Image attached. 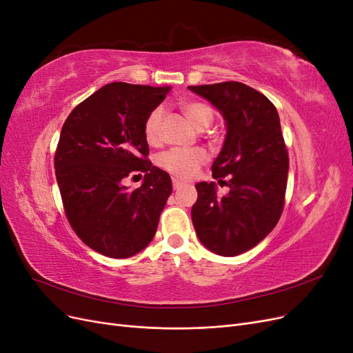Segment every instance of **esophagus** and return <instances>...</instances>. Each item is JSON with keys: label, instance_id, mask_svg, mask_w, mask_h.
I'll return each instance as SVG.
<instances>
[{"label": "esophagus", "instance_id": "obj_1", "mask_svg": "<svg viewBox=\"0 0 353 353\" xmlns=\"http://www.w3.org/2000/svg\"><path fill=\"white\" fill-rule=\"evenodd\" d=\"M184 185V183H181V181H178V179H172V187H174V190H179L181 187Z\"/></svg>", "mask_w": 353, "mask_h": 353}]
</instances>
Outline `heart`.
Returning <instances> with one entry per match:
<instances>
[{
	"label": "heart",
	"mask_w": 353,
	"mask_h": 353,
	"mask_svg": "<svg viewBox=\"0 0 353 353\" xmlns=\"http://www.w3.org/2000/svg\"><path fill=\"white\" fill-rule=\"evenodd\" d=\"M181 110L184 112L187 119L193 123L199 130H205L212 121L215 112L212 105L203 101H183L181 103ZM163 108H156L148 114L144 123V137L145 141L152 145L159 144L160 131H162L163 122ZM208 162V153L203 148H170L159 156L157 163L168 174L174 175L179 179L193 178L199 169Z\"/></svg>",
	"instance_id": "1"
}]
</instances>
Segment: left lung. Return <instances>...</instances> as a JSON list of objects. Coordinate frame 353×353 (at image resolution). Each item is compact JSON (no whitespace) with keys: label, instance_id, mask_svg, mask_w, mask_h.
Returning <instances> with one entry per match:
<instances>
[{"label":"left lung","instance_id":"left-lung-1","mask_svg":"<svg viewBox=\"0 0 353 353\" xmlns=\"http://www.w3.org/2000/svg\"><path fill=\"white\" fill-rule=\"evenodd\" d=\"M188 90L209 100L225 119L227 137L212 176L230 188L218 197L215 183L196 184L191 219L210 252L237 256L268 236L284 209L288 153L279 112L262 92L236 81Z\"/></svg>","mask_w":353,"mask_h":353}]
</instances>
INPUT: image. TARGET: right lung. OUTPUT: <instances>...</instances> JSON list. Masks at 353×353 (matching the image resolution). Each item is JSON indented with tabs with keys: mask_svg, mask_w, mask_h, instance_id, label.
<instances>
[{
	"mask_svg": "<svg viewBox=\"0 0 353 353\" xmlns=\"http://www.w3.org/2000/svg\"><path fill=\"white\" fill-rule=\"evenodd\" d=\"M169 87L112 82L74 108L61 128L54 168L63 208L77 236L104 256L130 258L154 237L172 193L169 174L152 165L145 119ZM143 172L141 188L123 184Z\"/></svg>",
	"mask_w": 353,
	"mask_h": 353,
	"instance_id": "right-lung-1",
	"label": "right lung"
}]
</instances>
